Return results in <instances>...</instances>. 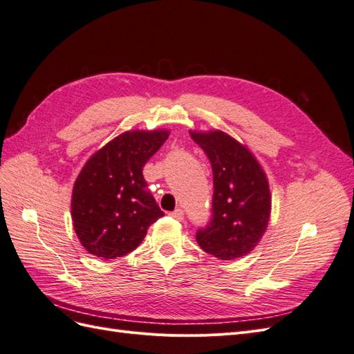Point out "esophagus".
Listing matches in <instances>:
<instances>
[{"instance_id":"obj_1","label":"esophagus","mask_w":354,"mask_h":354,"mask_svg":"<svg viewBox=\"0 0 354 354\" xmlns=\"http://www.w3.org/2000/svg\"><path fill=\"white\" fill-rule=\"evenodd\" d=\"M169 216H171V217H173V218H176V220H178V221H181V220H183V218H185V212H183V209H180V208H177L176 211H173V212H171V214H169Z\"/></svg>"}]
</instances>
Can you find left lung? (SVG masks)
<instances>
[{
	"mask_svg": "<svg viewBox=\"0 0 354 354\" xmlns=\"http://www.w3.org/2000/svg\"><path fill=\"white\" fill-rule=\"evenodd\" d=\"M209 158L214 176L212 220L198 230L201 248L218 260L250 254L269 226L272 194L259 159L221 130L189 131Z\"/></svg>",
	"mask_w": 354,
	"mask_h": 354,
	"instance_id": "1",
	"label": "left lung"
}]
</instances>
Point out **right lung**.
<instances>
[{
	"label": "right lung",
	"instance_id": "add662e5",
	"mask_svg": "<svg viewBox=\"0 0 354 354\" xmlns=\"http://www.w3.org/2000/svg\"><path fill=\"white\" fill-rule=\"evenodd\" d=\"M168 136L165 128L124 131L87 159L71 201L73 229L85 251L103 260L130 254L164 216L146 189L143 167Z\"/></svg>",
	"mask_w": 354,
	"mask_h": 354
}]
</instances>
